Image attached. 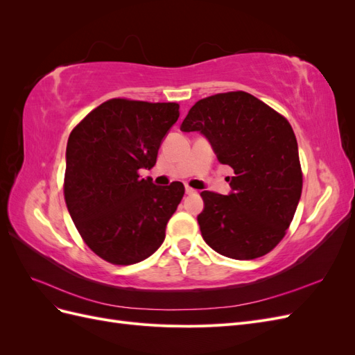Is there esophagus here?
<instances>
[{"mask_svg": "<svg viewBox=\"0 0 355 355\" xmlns=\"http://www.w3.org/2000/svg\"><path fill=\"white\" fill-rule=\"evenodd\" d=\"M185 192H187L188 196H196V194H197V191H196V189H192V188H189V187H187V188H185Z\"/></svg>", "mask_w": 355, "mask_h": 355, "instance_id": "34e87169", "label": "esophagus"}]
</instances>
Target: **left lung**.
<instances>
[{"instance_id":"1","label":"left lung","mask_w":355,"mask_h":355,"mask_svg":"<svg viewBox=\"0 0 355 355\" xmlns=\"http://www.w3.org/2000/svg\"><path fill=\"white\" fill-rule=\"evenodd\" d=\"M200 132L219 163L230 166L228 196L202 191L200 231L214 252L249 261L271 252L292 222L302 192V171L292 125L245 92L198 101L180 124Z\"/></svg>"}]
</instances>
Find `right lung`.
Segmentation results:
<instances>
[{
	"instance_id": "1",
	"label": "right lung",
	"mask_w": 355,
	"mask_h": 355,
	"mask_svg": "<svg viewBox=\"0 0 355 355\" xmlns=\"http://www.w3.org/2000/svg\"><path fill=\"white\" fill-rule=\"evenodd\" d=\"M179 118L178 103L111 99L73 128L67 145L65 201L83 240L102 259L137 263L157 252L185 194L139 178Z\"/></svg>"
}]
</instances>
